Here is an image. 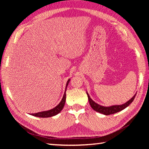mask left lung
Here are the masks:
<instances>
[{
    "label": "left lung",
    "instance_id": "1",
    "mask_svg": "<svg viewBox=\"0 0 149 149\" xmlns=\"http://www.w3.org/2000/svg\"><path fill=\"white\" fill-rule=\"evenodd\" d=\"M86 93H87V95L88 97L89 104L91 105L94 111H96V112H100V113L103 114L104 115H110V114H115V113H116V112H118L124 109L125 107H127V106H129L130 105V103L132 102L135 97H136V94L131 99H130V100H129L127 102L123 104L115 105V106H112L110 107H105V106H102L101 105H99L98 104L93 101L91 99V97H90V96H89L88 93L87 92H86Z\"/></svg>",
    "mask_w": 149,
    "mask_h": 149
}]
</instances>
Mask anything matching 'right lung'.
Returning <instances> with one entry per match:
<instances>
[{
	"mask_svg": "<svg viewBox=\"0 0 149 149\" xmlns=\"http://www.w3.org/2000/svg\"><path fill=\"white\" fill-rule=\"evenodd\" d=\"M70 79L68 80L66 85V89H65L63 97L61 102L59 103V104L51 110L43 111V112H38V113L31 114V115H32L33 116H36V117H38V118H49V117H52V116H55L59 113V112H60L65 106V101H66V88L68 86V83L70 82Z\"/></svg>",
	"mask_w": 149,
	"mask_h": 149,
	"instance_id": "add662e5",
	"label": "right lung"
}]
</instances>
